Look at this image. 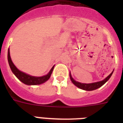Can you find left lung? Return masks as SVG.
Here are the masks:
<instances>
[{
  "label": "left lung",
  "instance_id": "obj_1",
  "mask_svg": "<svg viewBox=\"0 0 123 123\" xmlns=\"http://www.w3.org/2000/svg\"><path fill=\"white\" fill-rule=\"evenodd\" d=\"M113 72H114V70L108 77H106L103 80L97 82H93V83H91V84H84V83H80V82L75 80L73 77H72V76H71V74L70 73H69V77H70V79H71L72 83L75 86H77V87L80 88L81 89L85 90V91H93V90L97 89L99 88L100 87H101L103 85H104L107 81L109 80V79L111 78Z\"/></svg>",
  "mask_w": 123,
  "mask_h": 123
}]
</instances>
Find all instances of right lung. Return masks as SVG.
Instances as JSON below:
<instances>
[{
  "instance_id": "add662e5",
  "label": "right lung",
  "mask_w": 123,
  "mask_h": 123,
  "mask_svg": "<svg viewBox=\"0 0 123 123\" xmlns=\"http://www.w3.org/2000/svg\"><path fill=\"white\" fill-rule=\"evenodd\" d=\"M7 59H8L9 65V67H10L12 73L18 78L19 80H20L26 85H28V86L39 85V84H43L45 82H46L48 79H50L54 66H54L51 68L48 74H46L44 76H42V77H35V76H32V75H30L29 74L24 73L23 71H20L15 66V65L12 62V60L11 59L9 48L8 49V52H7Z\"/></svg>"
}]
</instances>
